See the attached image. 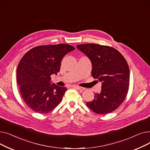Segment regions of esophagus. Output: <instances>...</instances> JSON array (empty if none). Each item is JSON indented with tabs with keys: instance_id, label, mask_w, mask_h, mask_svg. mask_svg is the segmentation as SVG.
<instances>
[{
	"instance_id": "34e87169",
	"label": "esophagus",
	"mask_w": 150,
	"mask_h": 150,
	"mask_svg": "<svg viewBox=\"0 0 150 150\" xmlns=\"http://www.w3.org/2000/svg\"><path fill=\"white\" fill-rule=\"evenodd\" d=\"M73 86V88H76V89H78L79 91H84V89H85V88H83V87H80V86Z\"/></svg>"
}]
</instances>
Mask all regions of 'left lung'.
<instances>
[{
  "mask_svg": "<svg viewBox=\"0 0 150 150\" xmlns=\"http://www.w3.org/2000/svg\"><path fill=\"white\" fill-rule=\"evenodd\" d=\"M92 62L91 75L102 82L101 90L86 105L98 114L111 112L127 97L129 86V69L123 55L112 47L97 44L76 45Z\"/></svg>",
  "mask_w": 150,
  "mask_h": 150,
  "instance_id": "left-lung-1",
  "label": "left lung"
}]
</instances>
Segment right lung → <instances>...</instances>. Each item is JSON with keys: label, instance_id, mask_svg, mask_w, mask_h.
Wrapping results in <instances>:
<instances>
[{"label": "right lung", "instance_id": "add662e5", "mask_svg": "<svg viewBox=\"0 0 150 150\" xmlns=\"http://www.w3.org/2000/svg\"><path fill=\"white\" fill-rule=\"evenodd\" d=\"M75 47L67 44L39 45L28 51L17 67V83L25 105L45 114L60 103L67 90L50 84L51 75L59 72L62 58Z\"/></svg>", "mask_w": 150, "mask_h": 150}]
</instances>
